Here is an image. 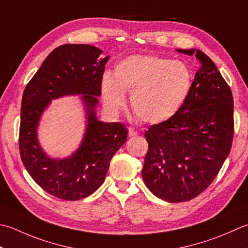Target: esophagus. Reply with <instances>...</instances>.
Returning <instances> with one entry per match:
<instances>
[{"label": "esophagus", "mask_w": 248, "mask_h": 248, "mask_svg": "<svg viewBox=\"0 0 248 248\" xmlns=\"http://www.w3.org/2000/svg\"><path fill=\"white\" fill-rule=\"evenodd\" d=\"M139 134V132L137 130H135L134 128H129V137L130 138H133V137H137V135Z\"/></svg>", "instance_id": "1"}]
</instances>
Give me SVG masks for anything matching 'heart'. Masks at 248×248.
I'll list each match as a JSON object with an SVG mask.
<instances>
[{
  "label": "heart",
  "mask_w": 248,
  "mask_h": 248,
  "mask_svg": "<svg viewBox=\"0 0 248 248\" xmlns=\"http://www.w3.org/2000/svg\"><path fill=\"white\" fill-rule=\"evenodd\" d=\"M192 72L185 62L157 56H131L119 62L114 78L106 74L101 82L104 104L117 111L131 92L133 113L148 124L163 123L183 108L190 93Z\"/></svg>",
  "instance_id": "1"
}]
</instances>
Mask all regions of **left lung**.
Returning <instances> with one entry per match:
<instances>
[{
    "label": "left lung",
    "mask_w": 248,
    "mask_h": 248,
    "mask_svg": "<svg viewBox=\"0 0 248 248\" xmlns=\"http://www.w3.org/2000/svg\"><path fill=\"white\" fill-rule=\"evenodd\" d=\"M201 66L178 113L145 132L148 150L142 177L155 196L178 203L198 197L211 185L230 153L233 98L215 63L204 52L176 49Z\"/></svg>",
    "instance_id": "obj_1"
}]
</instances>
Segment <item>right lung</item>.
Wrapping results in <instances>:
<instances>
[{
	"instance_id": "right-lung-1",
	"label": "right lung",
	"mask_w": 248,
	"mask_h": 248,
	"mask_svg": "<svg viewBox=\"0 0 248 248\" xmlns=\"http://www.w3.org/2000/svg\"><path fill=\"white\" fill-rule=\"evenodd\" d=\"M84 44H65L48 56L28 82L21 101L19 150L24 168L35 183L51 196L76 201L93 193L103 184L109 162L127 140L121 123L96 119L95 106L108 57ZM84 94L87 125L77 153L65 159L49 158L37 140V125L50 101L63 95Z\"/></svg>"
}]
</instances>
